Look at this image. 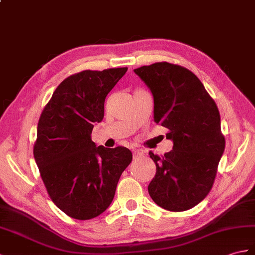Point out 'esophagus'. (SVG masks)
<instances>
[{"label": "esophagus", "mask_w": 255, "mask_h": 255, "mask_svg": "<svg viewBox=\"0 0 255 255\" xmlns=\"http://www.w3.org/2000/svg\"><path fill=\"white\" fill-rule=\"evenodd\" d=\"M141 155H143V152H142L141 150H134L133 151V157H139Z\"/></svg>", "instance_id": "1"}]
</instances>
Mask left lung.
Wrapping results in <instances>:
<instances>
[{"instance_id":"left-lung-1","label":"left lung","mask_w":255,"mask_h":255,"mask_svg":"<svg viewBox=\"0 0 255 255\" xmlns=\"http://www.w3.org/2000/svg\"><path fill=\"white\" fill-rule=\"evenodd\" d=\"M134 73L154 99V122L167 128L173 150L150 152L156 174L147 190L161 208L192 209L209 194L225 150L221 116L215 101L190 70L167 62L141 66Z\"/></svg>"}]
</instances>
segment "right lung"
I'll list each match as a JSON object with an SVG mask.
<instances>
[{
  "mask_svg": "<svg viewBox=\"0 0 255 255\" xmlns=\"http://www.w3.org/2000/svg\"><path fill=\"white\" fill-rule=\"evenodd\" d=\"M127 67L84 70L64 79L41 113L33 156L51 200L75 220L109 208L118 180L131 163L127 147L108 149L91 140L104 117V101Z\"/></svg>",
  "mask_w": 255,
  "mask_h": 255,
  "instance_id": "add662e5",
  "label": "right lung"
}]
</instances>
